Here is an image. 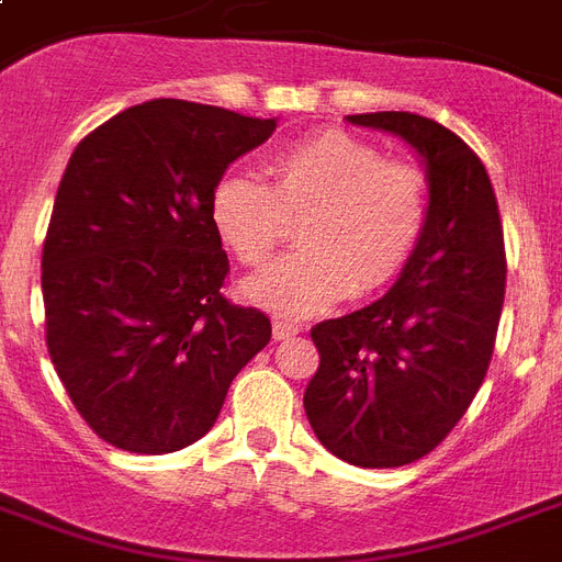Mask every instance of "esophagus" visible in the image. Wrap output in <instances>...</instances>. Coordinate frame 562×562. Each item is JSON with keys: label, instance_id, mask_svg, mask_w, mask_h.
Instances as JSON below:
<instances>
[{"label": "esophagus", "instance_id": "1", "mask_svg": "<svg viewBox=\"0 0 562 562\" xmlns=\"http://www.w3.org/2000/svg\"><path fill=\"white\" fill-rule=\"evenodd\" d=\"M300 335V326L285 324V321H273V341H285V338H294Z\"/></svg>", "mask_w": 562, "mask_h": 562}]
</instances>
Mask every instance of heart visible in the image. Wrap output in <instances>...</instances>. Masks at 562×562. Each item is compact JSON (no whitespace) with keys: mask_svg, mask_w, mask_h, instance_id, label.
Segmentation results:
<instances>
[{"mask_svg":"<svg viewBox=\"0 0 562 562\" xmlns=\"http://www.w3.org/2000/svg\"><path fill=\"white\" fill-rule=\"evenodd\" d=\"M268 178L227 171L210 192L212 227L245 265L268 262L285 238V218H303V250L241 285L256 306L317 315L347 294L387 289L417 254L428 183L408 162H384L373 145L324 131L273 154Z\"/></svg>","mask_w":562,"mask_h":562,"instance_id":"heart-1","label":"heart"}]
</instances>
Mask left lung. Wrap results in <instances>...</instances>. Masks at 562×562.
Returning <instances> with one entry per match:
<instances>
[{
  "label": "left lung",
  "instance_id": "1",
  "mask_svg": "<svg viewBox=\"0 0 562 562\" xmlns=\"http://www.w3.org/2000/svg\"><path fill=\"white\" fill-rule=\"evenodd\" d=\"M350 125L400 136L426 166L428 221L391 291L312 329L321 368L303 405L341 461H419L475 400L505 303V233L487 169L449 127L417 113H359Z\"/></svg>",
  "mask_w": 562,
  "mask_h": 562
}]
</instances>
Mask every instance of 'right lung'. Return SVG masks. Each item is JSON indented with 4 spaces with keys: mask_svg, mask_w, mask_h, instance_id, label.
<instances>
[{
    "mask_svg": "<svg viewBox=\"0 0 562 562\" xmlns=\"http://www.w3.org/2000/svg\"><path fill=\"white\" fill-rule=\"evenodd\" d=\"M277 131L210 104L154 99L78 143L43 245L52 364L87 426L116 449L201 440L236 373L271 341L259 308L224 294L210 192Z\"/></svg>",
    "mask_w": 562,
    "mask_h": 562,
    "instance_id": "right-lung-1",
    "label": "right lung"
}]
</instances>
